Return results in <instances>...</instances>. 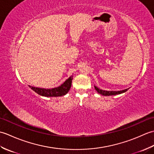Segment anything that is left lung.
I'll use <instances>...</instances> for the list:
<instances>
[{"instance_id": "obj_1", "label": "left lung", "mask_w": 154, "mask_h": 154, "mask_svg": "<svg viewBox=\"0 0 154 154\" xmlns=\"http://www.w3.org/2000/svg\"><path fill=\"white\" fill-rule=\"evenodd\" d=\"M94 89H95V90L97 91L98 93H100V94H102V95H104V96H110V95H116V94H120L121 93H125L126 91H127L129 89V88H128V89H124V90H122V91H104V90L99 89V88H98L96 86H94Z\"/></svg>"}]
</instances>
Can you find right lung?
<instances>
[{
	"mask_svg": "<svg viewBox=\"0 0 154 154\" xmlns=\"http://www.w3.org/2000/svg\"><path fill=\"white\" fill-rule=\"evenodd\" d=\"M72 79H73V75L69 77L60 86L53 88V89H42V88L32 87L30 85H28V87L41 96L47 97H61L65 95V94H66L69 92L71 87Z\"/></svg>",
	"mask_w": 154,
	"mask_h": 154,
	"instance_id": "1",
	"label": "right lung"
}]
</instances>
